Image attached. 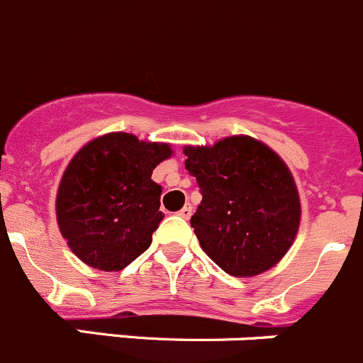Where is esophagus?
<instances>
[{
    "label": "esophagus",
    "mask_w": 363,
    "mask_h": 363,
    "mask_svg": "<svg viewBox=\"0 0 363 363\" xmlns=\"http://www.w3.org/2000/svg\"><path fill=\"white\" fill-rule=\"evenodd\" d=\"M191 213H194V208H191V204H186L184 208L179 211V215H181L182 218H189V217H191Z\"/></svg>",
    "instance_id": "34e87169"
}]
</instances>
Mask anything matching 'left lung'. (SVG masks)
<instances>
[{"label":"left lung","instance_id":"8db88e82","mask_svg":"<svg viewBox=\"0 0 363 363\" xmlns=\"http://www.w3.org/2000/svg\"><path fill=\"white\" fill-rule=\"evenodd\" d=\"M182 152L186 169L201 186L202 201L189 222L204 253L240 279L279 264L295 242L302 215L284 159L250 135Z\"/></svg>","mask_w":363,"mask_h":363}]
</instances>
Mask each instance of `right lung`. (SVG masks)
I'll return each instance as SVG.
<instances>
[{"label": "right lung", "mask_w": 363, "mask_h": 363, "mask_svg": "<svg viewBox=\"0 0 363 363\" xmlns=\"http://www.w3.org/2000/svg\"><path fill=\"white\" fill-rule=\"evenodd\" d=\"M172 155L168 143L112 132L88 141L70 159L55 195V217L81 262L121 271L148 250L164 217L162 188L152 174Z\"/></svg>", "instance_id": "add662e5"}]
</instances>
